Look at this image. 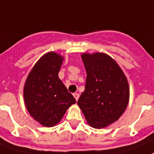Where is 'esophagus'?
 <instances>
[{"label": "esophagus", "instance_id": "esophagus-1", "mask_svg": "<svg viewBox=\"0 0 154 154\" xmlns=\"http://www.w3.org/2000/svg\"><path fill=\"white\" fill-rule=\"evenodd\" d=\"M79 94H77V93H74L73 94V97H75V99H76V101H77V100H78V98H79Z\"/></svg>", "mask_w": 154, "mask_h": 154}]
</instances>
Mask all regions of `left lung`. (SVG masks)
I'll return each mask as SVG.
<instances>
[{
    "label": "left lung",
    "mask_w": 154,
    "mask_h": 154,
    "mask_svg": "<svg viewBox=\"0 0 154 154\" xmlns=\"http://www.w3.org/2000/svg\"><path fill=\"white\" fill-rule=\"evenodd\" d=\"M87 71L85 91L77 104L91 126L101 129L119 119L126 109L129 88L116 61L101 53L81 56Z\"/></svg>",
    "instance_id": "1"
}]
</instances>
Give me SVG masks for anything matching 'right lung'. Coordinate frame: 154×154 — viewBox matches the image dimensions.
Returning <instances> with one entry per match:
<instances>
[{"label":"right lung","instance_id":"1","mask_svg":"<svg viewBox=\"0 0 154 154\" xmlns=\"http://www.w3.org/2000/svg\"><path fill=\"white\" fill-rule=\"evenodd\" d=\"M63 58L54 52L46 53L29 73L24 88V99L29 114L46 127L62 119L76 99L58 77Z\"/></svg>","mask_w":154,"mask_h":154}]
</instances>
